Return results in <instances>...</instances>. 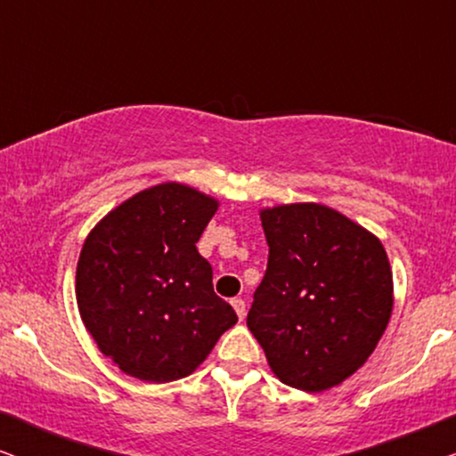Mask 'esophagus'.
I'll use <instances>...</instances> for the list:
<instances>
[{
    "instance_id": "esophagus-1",
    "label": "esophagus",
    "mask_w": 456,
    "mask_h": 456,
    "mask_svg": "<svg viewBox=\"0 0 456 456\" xmlns=\"http://www.w3.org/2000/svg\"><path fill=\"white\" fill-rule=\"evenodd\" d=\"M232 307H234V311H236V315H239V320H242V317H245V314H247V303L242 301V298H232Z\"/></svg>"
}]
</instances>
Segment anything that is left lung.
Segmentation results:
<instances>
[{"label":"left lung","instance_id":"left-lung-1","mask_svg":"<svg viewBox=\"0 0 456 456\" xmlns=\"http://www.w3.org/2000/svg\"><path fill=\"white\" fill-rule=\"evenodd\" d=\"M270 257L247 326L273 376L305 392L351 378L378 346L395 305L386 248L328 205L259 211Z\"/></svg>","mask_w":456,"mask_h":456}]
</instances>
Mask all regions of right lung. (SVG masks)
<instances>
[{
	"label": "right lung",
	"instance_id": "add662e5",
	"mask_svg": "<svg viewBox=\"0 0 456 456\" xmlns=\"http://www.w3.org/2000/svg\"><path fill=\"white\" fill-rule=\"evenodd\" d=\"M217 208L189 184H155L86 236L77 265L80 320L126 376L153 384L191 376L239 320L197 251Z\"/></svg>",
	"mask_w": 456,
	"mask_h": 456
}]
</instances>
